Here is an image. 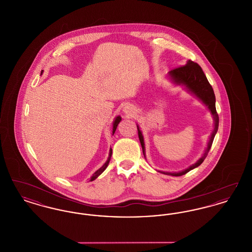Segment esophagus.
I'll return each mask as SVG.
<instances>
[{"mask_svg": "<svg viewBox=\"0 0 252 252\" xmlns=\"http://www.w3.org/2000/svg\"><path fill=\"white\" fill-rule=\"evenodd\" d=\"M124 112L125 114H126V116H132L135 113V109L130 106H126L124 108Z\"/></svg>", "mask_w": 252, "mask_h": 252, "instance_id": "obj_1", "label": "esophagus"}]
</instances>
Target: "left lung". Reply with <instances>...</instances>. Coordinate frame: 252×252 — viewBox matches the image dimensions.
Here are the masks:
<instances>
[{
    "mask_svg": "<svg viewBox=\"0 0 252 252\" xmlns=\"http://www.w3.org/2000/svg\"><path fill=\"white\" fill-rule=\"evenodd\" d=\"M168 77L172 81L173 84L183 86L189 94H191L192 95L195 96L197 99H199L210 110V112L213 115L214 122H215L214 130L211 134L209 143L207 144V147L204 151L203 155L195 163H193L187 169H185L183 171H180V172L171 173V172L158 171L159 173L168 175V176L180 177L182 175H185L186 173H188L189 171H191L192 169L198 167L203 162L204 159L206 158V157L208 155V153H209V151L212 147V144L214 142L216 132L218 130L219 117H218V114L216 112V95H215L214 90H213L212 86L209 83V81H208L205 73L202 71L201 67L197 63H194L191 60H188L186 65L181 66L179 68H176V69L168 72ZM137 128H138V135H139V139H140L141 145H142V148H143V152H144V155L145 157L144 136H143V133L141 131L138 125H137Z\"/></svg>",
    "mask_w": 252,
    "mask_h": 252,
    "instance_id": "1",
    "label": "left lung"
}]
</instances>
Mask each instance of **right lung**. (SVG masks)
I'll list each match as a JSON object with an SVG mask.
<instances>
[{
    "mask_svg": "<svg viewBox=\"0 0 252 252\" xmlns=\"http://www.w3.org/2000/svg\"><path fill=\"white\" fill-rule=\"evenodd\" d=\"M43 72V71H42ZM41 72V73H42ZM121 120H122V118H121V116H117L114 121H113V126H112V135L114 134V132L116 130V128H117V126H118V125H119V123H120ZM111 155H112V149L110 148L109 149V153H108V159H107V161L103 164V166L101 168H99L97 171L94 172V174L93 175V177L91 178V180L90 181H93V180H95L97 179L105 170H106V168L108 167V163H109V160H110V158H111Z\"/></svg>",
    "mask_w": 252,
    "mask_h": 252,
    "instance_id": "right-lung-1",
    "label": "right lung"
}]
</instances>
